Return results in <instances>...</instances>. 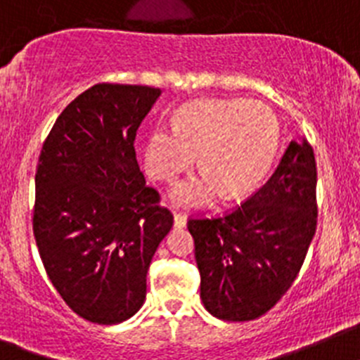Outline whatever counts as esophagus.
Returning a JSON list of instances; mask_svg holds the SVG:
<instances>
[{
    "label": "esophagus",
    "mask_w": 360,
    "mask_h": 360,
    "mask_svg": "<svg viewBox=\"0 0 360 360\" xmlns=\"http://www.w3.org/2000/svg\"><path fill=\"white\" fill-rule=\"evenodd\" d=\"M174 226L176 228H184L186 226V215L184 213H174Z\"/></svg>",
    "instance_id": "esophagus-1"
}]
</instances>
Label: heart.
Masks as SVG:
<instances>
[{"instance_id": "heart-1", "label": "heart", "mask_w": 360, "mask_h": 360, "mask_svg": "<svg viewBox=\"0 0 360 360\" xmlns=\"http://www.w3.org/2000/svg\"><path fill=\"white\" fill-rule=\"evenodd\" d=\"M278 148V122L271 109L252 100H199L179 109L176 127L160 125L145 147L154 179L172 183L199 154L202 172L177 184L172 200L202 206L219 195L235 197L257 186Z\"/></svg>"}]
</instances>
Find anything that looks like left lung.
<instances>
[{"instance_id": "obj_1", "label": "left lung", "mask_w": 360, "mask_h": 360, "mask_svg": "<svg viewBox=\"0 0 360 360\" xmlns=\"http://www.w3.org/2000/svg\"><path fill=\"white\" fill-rule=\"evenodd\" d=\"M316 158L290 141L267 183L233 212L190 219L204 309L222 321H252L296 280L317 226Z\"/></svg>"}]
</instances>
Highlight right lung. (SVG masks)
<instances>
[{
	"label": "right lung",
	"instance_id": "obj_1",
	"mask_svg": "<svg viewBox=\"0 0 360 360\" xmlns=\"http://www.w3.org/2000/svg\"><path fill=\"white\" fill-rule=\"evenodd\" d=\"M161 89L95 84L59 115L35 172L34 236L66 305L96 325L141 309L147 271L174 224L147 186L134 138Z\"/></svg>",
	"mask_w": 360,
	"mask_h": 360
}]
</instances>
